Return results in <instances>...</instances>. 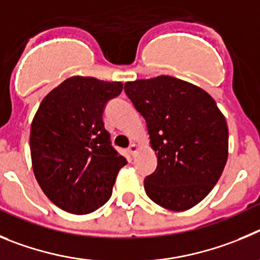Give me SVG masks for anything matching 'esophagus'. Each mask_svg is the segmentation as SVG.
<instances>
[{"label":"esophagus","mask_w":260,"mask_h":260,"mask_svg":"<svg viewBox=\"0 0 260 260\" xmlns=\"http://www.w3.org/2000/svg\"><path fill=\"white\" fill-rule=\"evenodd\" d=\"M137 151H139V146H137L136 144H131L129 147H128V153L133 156V155H136V153H137Z\"/></svg>","instance_id":"esophagus-1"}]
</instances>
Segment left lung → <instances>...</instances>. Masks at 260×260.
<instances>
[{"label": "left lung", "mask_w": 260, "mask_h": 260, "mask_svg": "<svg viewBox=\"0 0 260 260\" xmlns=\"http://www.w3.org/2000/svg\"><path fill=\"white\" fill-rule=\"evenodd\" d=\"M124 90L145 118L158 166L146 194L171 211L200 203L220 179L228 158V125L214 98L172 76L128 81Z\"/></svg>", "instance_id": "8db88e82"}]
</instances>
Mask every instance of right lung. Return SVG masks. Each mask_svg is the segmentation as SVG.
I'll use <instances>...</instances> for the list:
<instances>
[{
  "mask_svg": "<svg viewBox=\"0 0 260 260\" xmlns=\"http://www.w3.org/2000/svg\"><path fill=\"white\" fill-rule=\"evenodd\" d=\"M120 81L72 76L51 90L31 124L34 174L46 197L70 214L95 211L111 197L127 159L111 146L102 114Z\"/></svg>",
  "mask_w": 260,
  "mask_h": 260,
  "instance_id": "obj_1",
  "label": "right lung"
}]
</instances>
